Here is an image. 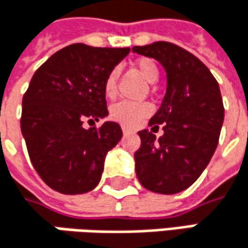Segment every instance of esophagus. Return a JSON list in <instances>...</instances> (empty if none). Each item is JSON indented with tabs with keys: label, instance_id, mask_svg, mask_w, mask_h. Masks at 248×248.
<instances>
[{
	"label": "esophagus",
	"instance_id": "1",
	"mask_svg": "<svg viewBox=\"0 0 248 248\" xmlns=\"http://www.w3.org/2000/svg\"><path fill=\"white\" fill-rule=\"evenodd\" d=\"M122 130H124V135H130V133H133V130H132V129H129V127H126V126L122 127Z\"/></svg>",
	"mask_w": 248,
	"mask_h": 248
}]
</instances>
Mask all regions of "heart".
<instances>
[{
  "mask_svg": "<svg viewBox=\"0 0 248 248\" xmlns=\"http://www.w3.org/2000/svg\"><path fill=\"white\" fill-rule=\"evenodd\" d=\"M135 69L139 75L142 76L146 81L155 83L158 78V67L156 64L149 59H140L135 63ZM116 81H118V73L112 72L108 76L105 81V93L106 96H113L116 92ZM152 112L151 105L148 103H133L122 100L112 106L110 109V118L124 126H136L145 118H148Z\"/></svg>",
  "mask_w": 248,
  "mask_h": 248,
  "instance_id": "b5f03b06",
  "label": "heart"
}]
</instances>
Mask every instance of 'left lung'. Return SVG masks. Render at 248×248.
Here are the masks:
<instances>
[{"label":"left lung","instance_id":"left-lung-1","mask_svg":"<svg viewBox=\"0 0 248 248\" xmlns=\"http://www.w3.org/2000/svg\"><path fill=\"white\" fill-rule=\"evenodd\" d=\"M133 53L155 59L167 73V93L151 118V130H139L135 152L139 182L158 194H178L191 186L210 164L224 122L217 80L189 51L167 41L138 46ZM163 124L164 135L152 133Z\"/></svg>","mask_w":248,"mask_h":248}]
</instances>
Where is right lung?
<instances>
[{
	"mask_svg": "<svg viewBox=\"0 0 248 248\" xmlns=\"http://www.w3.org/2000/svg\"><path fill=\"white\" fill-rule=\"evenodd\" d=\"M130 48L72 44L32 76L23 97L21 132L32 167L54 191L77 195L97 186L106 154L122 139L119 124L83 127L105 119V81Z\"/></svg>",
	"mask_w": 248,
	"mask_h": 248,
	"instance_id": "add662e5",
	"label": "right lung"
}]
</instances>
